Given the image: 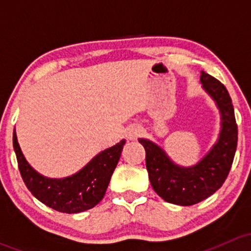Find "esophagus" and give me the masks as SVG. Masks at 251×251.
Instances as JSON below:
<instances>
[{"instance_id":"obj_1","label":"esophagus","mask_w":251,"mask_h":251,"mask_svg":"<svg viewBox=\"0 0 251 251\" xmlns=\"http://www.w3.org/2000/svg\"><path fill=\"white\" fill-rule=\"evenodd\" d=\"M141 132H142V128L140 127V126L131 125V126H128L127 130H126V137H127V140H130V141H135L140 137Z\"/></svg>"}]
</instances>
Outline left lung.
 <instances>
[{"instance_id": "1", "label": "left lung", "mask_w": 251, "mask_h": 251, "mask_svg": "<svg viewBox=\"0 0 251 251\" xmlns=\"http://www.w3.org/2000/svg\"><path fill=\"white\" fill-rule=\"evenodd\" d=\"M201 82L221 114L219 140L198 164L189 168L176 165L153 142L140 138L146 149V166L151 187L168 203L189 206L204 201L224 184L237 149L238 126L229 93L224 83L201 72Z\"/></svg>"}]
</instances>
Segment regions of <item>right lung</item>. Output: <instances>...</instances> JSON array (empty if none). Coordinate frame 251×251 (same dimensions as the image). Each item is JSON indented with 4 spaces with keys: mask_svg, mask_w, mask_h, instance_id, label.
<instances>
[{
    "mask_svg": "<svg viewBox=\"0 0 251 251\" xmlns=\"http://www.w3.org/2000/svg\"><path fill=\"white\" fill-rule=\"evenodd\" d=\"M125 140L100 151L76 174L64 178H48L30 166L13 132L20 175L32 196L47 206L67 214H77L96 206L104 197L110 177L120 159Z\"/></svg>",
    "mask_w": 251,
    "mask_h": 251,
    "instance_id": "obj_1",
    "label": "right lung"
}]
</instances>
